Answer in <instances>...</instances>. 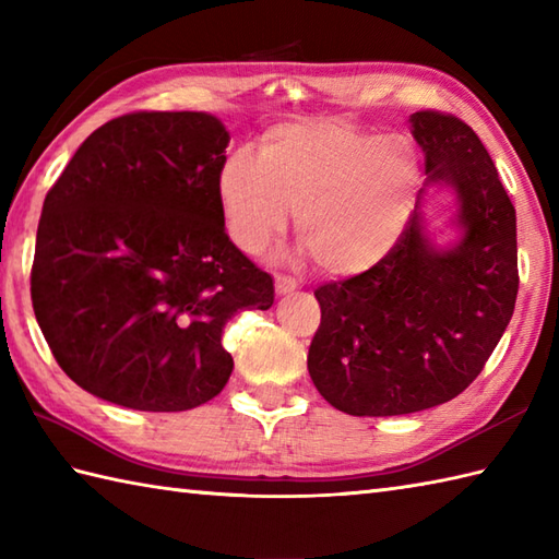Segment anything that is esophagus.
Listing matches in <instances>:
<instances>
[{
  "instance_id": "1",
  "label": "esophagus",
  "mask_w": 559,
  "mask_h": 559,
  "mask_svg": "<svg viewBox=\"0 0 559 559\" xmlns=\"http://www.w3.org/2000/svg\"><path fill=\"white\" fill-rule=\"evenodd\" d=\"M273 283H276V293L278 295H288V293H293L295 288H298V281H295L293 276H286V273H276V278H273Z\"/></svg>"
}]
</instances>
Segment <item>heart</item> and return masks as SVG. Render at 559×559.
Instances as JSON below:
<instances>
[{
  "mask_svg": "<svg viewBox=\"0 0 559 559\" xmlns=\"http://www.w3.org/2000/svg\"><path fill=\"white\" fill-rule=\"evenodd\" d=\"M420 156L408 139L331 120L281 122L261 136L259 158L223 163L218 199L233 242L259 254L295 230L329 276L372 271L399 247L418 209Z\"/></svg>",
  "mask_w": 559,
  "mask_h": 559,
  "instance_id": "heart-1",
  "label": "heart"
}]
</instances>
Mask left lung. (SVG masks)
<instances>
[{
	"label": "left lung",
	"instance_id": "left-lung-1",
	"mask_svg": "<svg viewBox=\"0 0 559 559\" xmlns=\"http://www.w3.org/2000/svg\"><path fill=\"white\" fill-rule=\"evenodd\" d=\"M411 127L427 182L454 189L461 240L435 247L418 201L389 259L314 290L322 322L307 370L319 394L348 415H406L459 396L514 314L516 211L490 153L454 115L420 110Z\"/></svg>",
	"mask_w": 559,
	"mask_h": 559
}]
</instances>
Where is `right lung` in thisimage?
Returning a JSON list of instances; mask_svg holds the SVG:
<instances>
[{
  "mask_svg": "<svg viewBox=\"0 0 559 559\" xmlns=\"http://www.w3.org/2000/svg\"><path fill=\"white\" fill-rule=\"evenodd\" d=\"M230 134L206 112H129L98 127L45 197L31 300L57 365L134 411H189L233 372L228 319L273 305L218 199Z\"/></svg>",
  "mask_w": 559,
  "mask_h": 559,
  "instance_id": "1",
  "label": "right lung"
}]
</instances>
